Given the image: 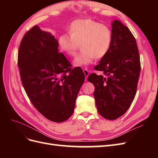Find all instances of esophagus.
I'll return each mask as SVG.
<instances>
[{"mask_svg":"<svg viewBox=\"0 0 158 158\" xmlns=\"http://www.w3.org/2000/svg\"><path fill=\"white\" fill-rule=\"evenodd\" d=\"M83 71H84V73L85 76V81H86L87 78H88V76L89 75V70H88L86 69H85L83 70Z\"/></svg>","mask_w":158,"mask_h":158,"instance_id":"obj_1","label":"esophagus"}]
</instances>
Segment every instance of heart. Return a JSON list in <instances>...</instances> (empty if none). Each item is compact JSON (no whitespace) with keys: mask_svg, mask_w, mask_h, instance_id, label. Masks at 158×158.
Returning <instances> with one entry per match:
<instances>
[{"mask_svg":"<svg viewBox=\"0 0 158 158\" xmlns=\"http://www.w3.org/2000/svg\"><path fill=\"white\" fill-rule=\"evenodd\" d=\"M112 40V31L106 25L92 19H80L72 22L69 33L59 36V44L66 55L74 56L80 44L82 51L75 56L74 64L83 66L92 63L95 57L100 59L106 55Z\"/></svg>","mask_w":158,"mask_h":158,"instance_id":"1","label":"heart"}]
</instances>
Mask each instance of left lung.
<instances>
[{"instance_id": "obj_1", "label": "left lung", "mask_w": 158, "mask_h": 158, "mask_svg": "<svg viewBox=\"0 0 158 158\" xmlns=\"http://www.w3.org/2000/svg\"><path fill=\"white\" fill-rule=\"evenodd\" d=\"M113 40L107 53L94 67L88 80L95 86L94 95L100 115L114 120L125 114L135 99L140 73L136 41L128 27L112 22Z\"/></svg>"}]
</instances>
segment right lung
I'll return each instance as SVG.
<instances>
[{"label":"right lung","mask_w":158,"mask_h":158,"mask_svg":"<svg viewBox=\"0 0 158 158\" xmlns=\"http://www.w3.org/2000/svg\"><path fill=\"white\" fill-rule=\"evenodd\" d=\"M58 47L54 35L33 26L21 41L18 65L33 106L46 118L61 123L73 114L85 75L81 68H73Z\"/></svg>","instance_id":"1"}]
</instances>
